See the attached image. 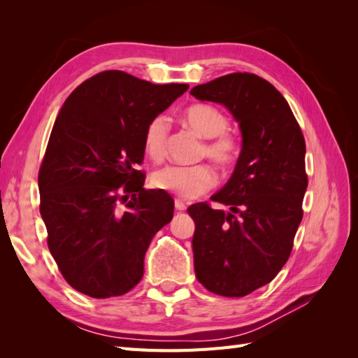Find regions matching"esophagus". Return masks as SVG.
I'll list each match as a JSON object with an SVG mask.
<instances>
[{
  "mask_svg": "<svg viewBox=\"0 0 358 358\" xmlns=\"http://www.w3.org/2000/svg\"><path fill=\"white\" fill-rule=\"evenodd\" d=\"M175 209L177 210H186V204L181 200H175Z\"/></svg>",
  "mask_w": 358,
  "mask_h": 358,
  "instance_id": "1",
  "label": "esophagus"
}]
</instances>
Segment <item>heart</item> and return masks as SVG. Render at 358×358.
Listing matches in <instances>:
<instances>
[{"instance_id": "1", "label": "heart", "mask_w": 358, "mask_h": 358, "mask_svg": "<svg viewBox=\"0 0 358 358\" xmlns=\"http://www.w3.org/2000/svg\"><path fill=\"white\" fill-rule=\"evenodd\" d=\"M181 118L196 134L206 138L199 150L200 158L208 157L224 169L237 163L241 154V141L237 135L227 131L229 118L222 109L214 104L195 103L181 112ZM167 136H169V123L163 115L152 118L144 129L143 148L154 162H159L166 157ZM150 183L158 191L191 200L210 191L217 185V175L206 163L166 166L154 172Z\"/></svg>"}]
</instances>
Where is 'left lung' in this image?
Listing matches in <instances>:
<instances>
[{"mask_svg":"<svg viewBox=\"0 0 358 358\" xmlns=\"http://www.w3.org/2000/svg\"><path fill=\"white\" fill-rule=\"evenodd\" d=\"M191 95L224 104L240 123L241 154L212 201L189 206L196 280L217 295L245 296L268 285L287 262L303 218L306 144L285 96L255 73L235 72Z\"/></svg>","mask_w":358,"mask_h":358,"instance_id":"obj_1","label":"left lung"}]
</instances>
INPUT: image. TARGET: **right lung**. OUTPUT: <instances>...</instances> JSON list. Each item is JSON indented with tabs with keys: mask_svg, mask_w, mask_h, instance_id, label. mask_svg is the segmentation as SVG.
Listing matches in <instances>:
<instances>
[{
	"mask_svg": "<svg viewBox=\"0 0 358 358\" xmlns=\"http://www.w3.org/2000/svg\"><path fill=\"white\" fill-rule=\"evenodd\" d=\"M187 85H152L123 71L94 75L67 96L38 172L48 246L64 280L92 299L140 283L144 254L173 217V200L146 191L143 135Z\"/></svg>",
	"mask_w": 358,
	"mask_h": 358,
	"instance_id": "1",
	"label": "right lung"
}]
</instances>
